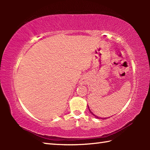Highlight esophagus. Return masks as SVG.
Returning a JSON list of instances; mask_svg holds the SVG:
<instances>
[{
    "instance_id": "1",
    "label": "esophagus",
    "mask_w": 150,
    "mask_h": 150,
    "mask_svg": "<svg viewBox=\"0 0 150 150\" xmlns=\"http://www.w3.org/2000/svg\"><path fill=\"white\" fill-rule=\"evenodd\" d=\"M84 83V81H81V84H82V83Z\"/></svg>"
}]
</instances>
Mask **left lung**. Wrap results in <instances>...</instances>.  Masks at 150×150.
I'll return each mask as SVG.
<instances>
[{
    "label": "left lung",
    "instance_id": "8db88e82",
    "mask_svg": "<svg viewBox=\"0 0 150 150\" xmlns=\"http://www.w3.org/2000/svg\"><path fill=\"white\" fill-rule=\"evenodd\" d=\"M88 110H89V112H90L91 113V114H92V115L94 116H95V118H98V119H100V118L99 117H98V116H96L95 115V114H93V112L92 111H91V110H90V108H89V107H88ZM102 118V119H104L103 118ZM106 118H105V119Z\"/></svg>",
    "mask_w": 150,
    "mask_h": 150
}]
</instances>
